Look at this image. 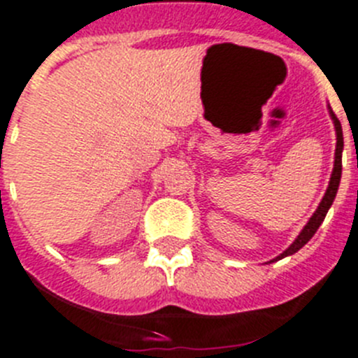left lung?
Here are the masks:
<instances>
[{"instance_id":"obj_1","label":"left lung","mask_w":358,"mask_h":358,"mask_svg":"<svg viewBox=\"0 0 358 358\" xmlns=\"http://www.w3.org/2000/svg\"><path fill=\"white\" fill-rule=\"evenodd\" d=\"M329 110V117H331V120H334V126H335V135H337V145H335V162H334V171H331V176H329V183H328V189H326L324 196H322L321 203H319V207L315 209V213H313V216L310 217L308 223L304 225L303 231L299 232V236L294 239V243L290 245V247L285 250L282 254H279L275 259L272 261H278V259H282V257L287 256H292V254H295L297 250H301V248L304 247V245L308 243L310 239L313 238V234L317 232V229L321 227V223L324 222L326 214H328L329 207H331V203H334L335 196H337V191H338V183H341V176H343V149H344V138H343V126H341V122H338V119L335 117V113L331 111V108H328Z\"/></svg>"}]
</instances>
